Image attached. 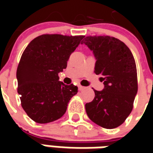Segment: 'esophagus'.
<instances>
[{
	"label": "esophagus",
	"mask_w": 153,
	"mask_h": 153,
	"mask_svg": "<svg viewBox=\"0 0 153 153\" xmlns=\"http://www.w3.org/2000/svg\"><path fill=\"white\" fill-rule=\"evenodd\" d=\"M79 90H80V91H82V90H83L84 89V88H84V87H83V86H81V85H79Z\"/></svg>",
	"instance_id": "1"
}]
</instances>
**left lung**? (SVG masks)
I'll return each instance as SVG.
<instances>
[{
  "instance_id": "obj_1",
  "label": "left lung",
  "mask_w": 153,
  "mask_h": 153,
  "mask_svg": "<svg viewBox=\"0 0 153 153\" xmlns=\"http://www.w3.org/2000/svg\"><path fill=\"white\" fill-rule=\"evenodd\" d=\"M93 51L96 74L104 81L102 91L85 104L88 116L105 128L122 125L134 106L138 92L137 69L133 54L123 42L110 36H88L81 42Z\"/></svg>"
}]
</instances>
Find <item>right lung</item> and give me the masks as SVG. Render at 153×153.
Here are the masks:
<instances>
[{
    "mask_svg": "<svg viewBox=\"0 0 153 153\" xmlns=\"http://www.w3.org/2000/svg\"><path fill=\"white\" fill-rule=\"evenodd\" d=\"M84 36L43 34L25 48L16 77L21 106L27 115L39 124L55 121L65 113L78 87L59 81L58 74L67 66L72 52Z\"/></svg>",
    "mask_w": 153,
    "mask_h": 153,
    "instance_id": "right-lung-1",
    "label": "right lung"
}]
</instances>
